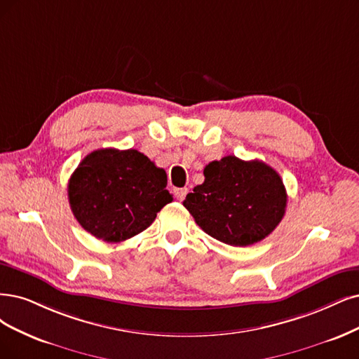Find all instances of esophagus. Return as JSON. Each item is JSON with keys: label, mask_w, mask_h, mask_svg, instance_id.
Listing matches in <instances>:
<instances>
[{"label": "esophagus", "mask_w": 359, "mask_h": 359, "mask_svg": "<svg viewBox=\"0 0 359 359\" xmlns=\"http://www.w3.org/2000/svg\"><path fill=\"white\" fill-rule=\"evenodd\" d=\"M188 192H189L188 188H176V189H175V195H176V198H177L179 201H183L184 196H187Z\"/></svg>", "instance_id": "obj_1"}]
</instances>
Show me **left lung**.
Returning <instances> with one entry per match:
<instances>
[{
  "mask_svg": "<svg viewBox=\"0 0 359 359\" xmlns=\"http://www.w3.org/2000/svg\"><path fill=\"white\" fill-rule=\"evenodd\" d=\"M204 177L183 205L198 226L216 240L233 247L256 244L283 220L287 207L284 183L263 161L228 155L205 165Z\"/></svg>",
  "mask_w": 359,
  "mask_h": 359,
  "instance_id": "obj_1",
  "label": "left lung"
}]
</instances>
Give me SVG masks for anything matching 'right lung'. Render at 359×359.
I'll use <instances>...</instances> for the list:
<instances>
[{"label": "right lung", "instance_id": "obj_1", "mask_svg": "<svg viewBox=\"0 0 359 359\" xmlns=\"http://www.w3.org/2000/svg\"><path fill=\"white\" fill-rule=\"evenodd\" d=\"M167 175L136 149L88 154L68 183L71 210L81 226L106 243H121L151 226L172 201Z\"/></svg>", "mask_w": 359, "mask_h": 359}]
</instances>
